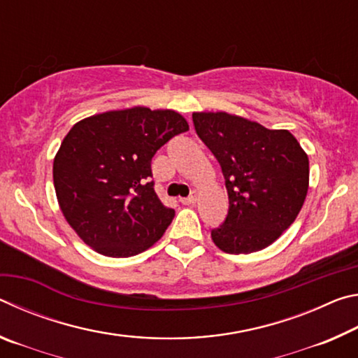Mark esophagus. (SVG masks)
<instances>
[{"label":"esophagus","instance_id":"34e87169","mask_svg":"<svg viewBox=\"0 0 358 358\" xmlns=\"http://www.w3.org/2000/svg\"><path fill=\"white\" fill-rule=\"evenodd\" d=\"M196 201H197V194L196 192H191L187 197L180 199V202L183 205H192V203H196Z\"/></svg>","mask_w":358,"mask_h":358}]
</instances>
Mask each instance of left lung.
<instances>
[{
  "label": "left lung",
  "instance_id": "8db88e82",
  "mask_svg": "<svg viewBox=\"0 0 358 358\" xmlns=\"http://www.w3.org/2000/svg\"><path fill=\"white\" fill-rule=\"evenodd\" d=\"M194 128L220 162L229 213L211 238L227 254L264 250L300 213L310 161L287 129H266L226 112L192 113Z\"/></svg>",
  "mask_w": 358,
  "mask_h": 358
}]
</instances>
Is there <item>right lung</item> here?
Masks as SVG:
<instances>
[{"label": "right lung", "mask_w": 358, "mask_h": 358, "mask_svg": "<svg viewBox=\"0 0 358 358\" xmlns=\"http://www.w3.org/2000/svg\"><path fill=\"white\" fill-rule=\"evenodd\" d=\"M189 129L173 110L132 107L72 126L53 161V185L66 221L85 243L108 257L148 250L175 216L151 181V159Z\"/></svg>", "instance_id": "add662e5"}]
</instances>
